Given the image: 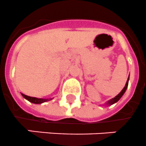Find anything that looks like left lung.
<instances>
[{
    "instance_id": "left-lung-1",
    "label": "left lung",
    "mask_w": 146,
    "mask_h": 146,
    "mask_svg": "<svg viewBox=\"0 0 146 146\" xmlns=\"http://www.w3.org/2000/svg\"><path fill=\"white\" fill-rule=\"evenodd\" d=\"M129 77H130V76H129L128 78H127V82H126L125 86H124V88H123V89L121 90V92L120 93L118 94V95H116L115 97V98H112L111 100L106 101V103L104 104V105H105V106H111V105H112V104H115V103H117V102H118V100H120L121 98V97H122V96L124 95V94L125 93V92H126L127 88V86H128Z\"/></svg>"
}]
</instances>
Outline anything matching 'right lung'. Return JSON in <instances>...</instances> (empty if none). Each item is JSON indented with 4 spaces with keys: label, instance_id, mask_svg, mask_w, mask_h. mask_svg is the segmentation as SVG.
<instances>
[{
    "label": "right lung",
    "instance_id": "obj_1",
    "mask_svg": "<svg viewBox=\"0 0 146 146\" xmlns=\"http://www.w3.org/2000/svg\"><path fill=\"white\" fill-rule=\"evenodd\" d=\"M22 97H23L25 99L28 100V101L32 103V104H41L42 103H45V102L49 101V100H52L53 98H48V99H44V98H34V97H29V96H27L24 94H22Z\"/></svg>",
    "mask_w": 146,
    "mask_h": 146
}]
</instances>
